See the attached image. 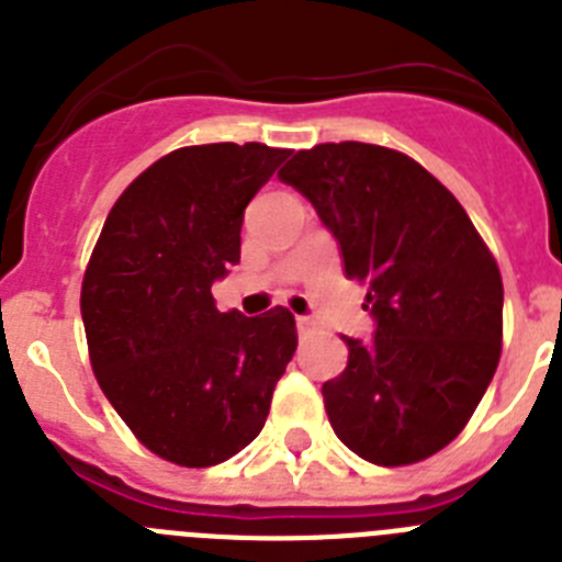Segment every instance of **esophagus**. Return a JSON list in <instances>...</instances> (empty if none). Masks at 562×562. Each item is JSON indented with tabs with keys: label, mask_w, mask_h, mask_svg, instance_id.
I'll use <instances>...</instances> for the list:
<instances>
[{
	"label": "esophagus",
	"mask_w": 562,
	"mask_h": 562,
	"mask_svg": "<svg viewBox=\"0 0 562 562\" xmlns=\"http://www.w3.org/2000/svg\"><path fill=\"white\" fill-rule=\"evenodd\" d=\"M295 324H297V329L304 331V329H310L312 321H310V317H306V315H297V317H295Z\"/></svg>",
	"instance_id": "obj_1"
}]
</instances>
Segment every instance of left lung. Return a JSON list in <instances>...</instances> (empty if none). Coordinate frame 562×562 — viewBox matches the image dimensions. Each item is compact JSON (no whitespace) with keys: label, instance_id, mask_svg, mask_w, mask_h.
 Wrapping results in <instances>:
<instances>
[{"label":"left lung","instance_id":"8db88e82","mask_svg":"<svg viewBox=\"0 0 562 562\" xmlns=\"http://www.w3.org/2000/svg\"><path fill=\"white\" fill-rule=\"evenodd\" d=\"M337 238L366 286L374 337L324 382L337 439L380 467L416 464L456 439L498 369L504 284L453 193L408 154L321 143L278 171Z\"/></svg>","mask_w":562,"mask_h":562}]
</instances>
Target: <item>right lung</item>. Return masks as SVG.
<instances>
[{
  "mask_svg": "<svg viewBox=\"0 0 562 562\" xmlns=\"http://www.w3.org/2000/svg\"><path fill=\"white\" fill-rule=\"evenodd\" d=\"M265 143L166 154L121 193L81 286L98 385L160 459L213 467L245 450L297 346L295 317L220 312L213 281L241 258L247 202L286 160Z\"/></svg>",
  "mask_w": 562,
  "mask_h": 562,
  "instance_id": "add662e5",
  "label": "right lung"
}]
</instances>
